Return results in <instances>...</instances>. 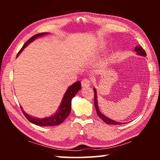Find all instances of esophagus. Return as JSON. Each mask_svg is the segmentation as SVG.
<instances>
[{
	"label": "esophagus",
	"mask_w": 160,
	"mask_h": 160,
	"mask_svg": "<svg viewBox=\"0 0 160 160\" xmlns=\"http://www.w3.org/2000/svg\"><path fill=\"white\" fill-rule=\"evenodd\" d=\"M81 85H82V87L90 86L91 80L89 79V78H84V79L81 81Z\"/></svg>",
	"instance_id": "obj_1"
}]
</instances>
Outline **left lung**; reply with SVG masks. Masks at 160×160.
Segmentation results:
<instances>
[{
    "label": "left lung",
    "instance_id": "8db88e82",
    "mask_svg": "<svg viewBox=\"0 0 160 160\" xmlns=\"http://www.w3.org/2000/svg\"><path fill=\"white\" fill-rule=\"evenodd\" d=\"M134 51H135V52H137V53L138 54V55H140V56H147L145 51L143 49V48L140 45L137 46V47L135 48ZM94 107H95V109H96V111H97V115H98L99 117L101 118L102 120H103V121H104V122L106 123H107V124H112V125H120V124H123V123H119V122H117V121H113V120H112V119H110L109 118L106 117V116L103 115L102 113L100 112V111L98 109V105H97V93H96V90H95V89H94Z\"/></svg>",
    "mask_w": 160,
    "mask_h": 160
}]
</instances>
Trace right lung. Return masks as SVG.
<instances>
[{"instance_id": "1", "label": "right lung", "mask_w": 160, "mask_h": 160, "mask_svg": "<svg viewBox=\"0 0 160 160\" xmlns=\"http://www.w3.org/2000/svg\"><path fill=\"white\" fill-rule=\"evenodd\" d=\"M47 33H45V32H43V33H39L37 34L34 36L32 37L30 39L28 40L25 42V44L23 45V47H22L20 51H19L18 55V56L22 51L23 50L24 48H25L26 46H28L29 43L33 41L35 39H37L38 37L42 36V35L46 34ZM81 89V83L80 81L78 82H75L73 85H72L70 87H69L68 90L66 91V94L62 100L61 104L59 107V109L58 112H56L53 116H49L48 118H36L34 117H32V116H29L28 113H26L25 112H23L22 109H21L22 111V112L25 115L27 119L32 123L35 124V125L39 126H56L59 125V124L62 123L64 121L65 119H66L68 116H69L70 113V109H71V100L73 98V97L78 93V92Z\"/></svg>"}]
</instances>
